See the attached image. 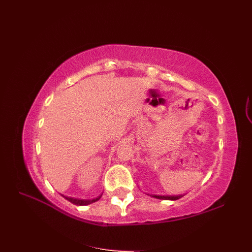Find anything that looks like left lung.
Listing matches in <instances>:
<instances>
[{"mask_svg":"<svg viewBox=\"0 0 252 252\" xmlns=\"http://www.w3.org/2000/svg\"><path fill=\"white\" fill-rule=\"evenodd\" d=\"M184 195H175V196H171V195H153V197L155 198H158V199H165V200H178L180 199L181 197H183Z\"/></svg>","mask_w":252,"mask_h":252,"instance_id":"obj_1","label":"left lung"}]
</instances>
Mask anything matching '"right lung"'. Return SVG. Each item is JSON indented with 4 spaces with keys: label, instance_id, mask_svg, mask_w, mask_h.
I'll use <instances>...</instances> for the list:
<instances>
[{
    "label": "right lung",
    "instance_id": "right-lung-1",
    "mask_svg": "<svg viewBox=\"0 0 252 252\" xmlns=\"http://www.w3.org/2000/svg\"><path fill=\"white\" fill-rule=\"evenodd\" d=\"M101 195H102V194H101ZM101 195H99V196H97L96 198H93V199H79V198H73V197L64 196V195H62V196H63L65 199H67L68 201H70L71 203L76 204V206H87V204H90V203H92V202L97 201V200L101 197Z\"/></svg>",
    "mask_w": 252,
    "mask_h": 252
}]
</instances>
